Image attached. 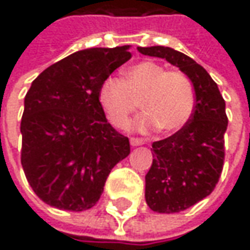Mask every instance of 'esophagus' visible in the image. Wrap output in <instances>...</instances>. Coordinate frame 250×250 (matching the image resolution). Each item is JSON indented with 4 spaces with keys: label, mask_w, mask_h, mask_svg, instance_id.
Segmentation results:
<instances>
[{
    "label": "esophagus",
    "mask_w": 250,
    "mask_h": 250,
    "mask_svg": "<svg viewBox=\"0 0 250 250\" xmlns=\"http://www.w3.org/2000/svg\"><path fill=\"white\" fill-rule=\"evenodd\" d=\"M130 146H140V145H143L145 142H143V139H140V138H130Z\"/></svg>",
    "instance_id": "obj_1"
}]
</instances>
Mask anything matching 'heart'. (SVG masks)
I'll return each instance as SVG.
<instances>
[{"instance_id":"b5f03b06","label":"heart","mask_w":250,"mask_h":250,"mask_svg":"<svg viewBox=\"0 0 250 250\" xmlns=\"http://www.w3.org/2000/svg\"><path fill=\"white\" fill-rule=\"evenodd\" d=\"M99 101L108 120L118 128L128 125L138 110L145 115L138 128L153 125L161 133L179 130L190 120L195 110V89L190 79L179 71H167L161 63L142 61L125 71V78H107L99 89Z\"/></svg>"}]
</instances>
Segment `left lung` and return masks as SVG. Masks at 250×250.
Masks as SVG:
<instances>
[{"mask_svg":"<svg viewBox=\"0 0 250 250\" xmlns=\"http://www.w3.org/2000/svg\"><path fill=\"white\" fill-rule=\"evenodd\" d=\"M138 51L178 66L195 89L190 120L169 138L151 145L153 164L146 174L147 206L157 213H179L208 196L221 175L226 101L206 69L184 53L163 45L138 47Z\"/></svg>","mask_w":250,"mask_h":250,"instance_id":"8db88e82","label":"left lung"}]
</instances>
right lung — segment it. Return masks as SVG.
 Returning a JSON list of instances; mask_svg holds the SVG:
<instances>
[{"label":"right lung","mask_w":250,"mask_h":250,"mask_svg":"<svg viewBox=\"0 0 250 250\" xmlns=\"http://www.w3.org/2000/svg\"><path fill=\"white\" fill-rule=\"evenodd\" d=\"M129 45L76 51L44 69L24 97L21 161L34 193L60 210L94 206L111 169L130 153L114 129L99 89L130 60Z\"/></svg>","instance_id":"add662e5"}]
</instances>
